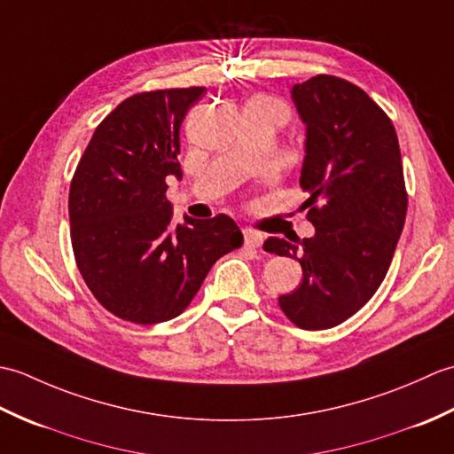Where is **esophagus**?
<instances>
[{"instance_id": "34e87169", "label": "esophagus", "mask_w": 454, "mask_h": 454, "mask_svg": "<svg viewBox=\"0 0 454 454\" xmlns=\"http://www.w3.org/2000/svg\"><path fill=\"white\" fill-rule=\"evenodd\" d=\"M244 242L247 247H262L263 246V234L255 232V230H244Z\"/></svg>"}]
</instances>
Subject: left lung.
I'll list each match as a JSON object with an SVG mask.
<instances>
[{"label":"left lung","instance_id":"1","mask_svg":"<svg viewBox=\"0 0 454 454\" xmlns=\"http://www.w3.org/2000/svg\"><path fill=\"white\" fill-rule=\"evenodd\" d=\"M306 127L301 187L312 238H269V254L293 257L302 283L278 296L288 320L327 330L371 301L388 273L406 222L408 195L392 121L361 88L335 75L296 83Z\"/></svg>","mask_w":454,"mask_h":454}]
</instances>
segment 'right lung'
<instances>
[{
	"instance_id": "add662e5",
	"label": "right lung",
	"mask_w": 454,
	"mask_h": 454,
	"mask_svg": "<svg viewBox=\"0 0 454 454\" xmlns=\"http://www.w3.org/2000/svg\"><path fill=\"white\" fill-rule=\"evenodd\" d=\"M205 88L124 99L95 129L70 185L72 247L85 285L111 314L150 325L179 316L210 267L244 244L218 215L173 224L166 177L181 179L179 129Z\"/></svg>"
}]
</instances>
